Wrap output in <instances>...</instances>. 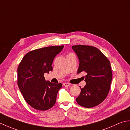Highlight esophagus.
Instances as JSON below:
<instances>
[{
	"label": "esophagus",
	"mask_w": 130,
	"mask_h": 130,
	"mask_svg": "<svg viewBox=\"0 0 130 130\" xmlns=\"http://www.w3.org/2000/svg\"><path fill=\"white\" fill-rule=\"evenodd\" d=\"M63 86H64V87H68V86H70V84L68 83H63Z\"/></svg>",
	"instance_id": "34e87169"
}]
</instances>
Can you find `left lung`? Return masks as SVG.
I'll use <instances>...</instances> for the list:
<instances>
[{
	"instance_id": "left-lung-1",
	"label": "left lung",
	"mask_w": 130,
	"mask_h": 130,
	"mask_svg": "<svg viewBox=\"0 0 130 130\" xmlns=\"http://www.w3.org/2000/svg\"><path fill=\"white\" fill-rule=\"evenodd\" d=\"M72 47L79 60L77 73H87L86 85L80 88L77 102L84 107H93L102 102L108 94L112 78L110 62L93 46L76 45Z\"/></svg>"
}]
</instances>
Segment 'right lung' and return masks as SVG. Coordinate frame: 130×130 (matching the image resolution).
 Wrapping results in <instances>:
<instances>
[{"mask_svg": "<svg viewBox=\"0 0 130 130\" xmlns=\"http://www.w3.org/2000/svg\"><path fill=\"white\" fill-rule=\"evenodd\" d=\"M63 47L51 46L29 52L18 66L19 88L28 104L37 110H48L55 105L62 85L46 81L44 74L52 71L54 57Z\"/></svg>", "mask_w": 130, "mask_h": 130, "instance_id": "1", "label": "right lung"}]
</instances>
